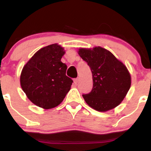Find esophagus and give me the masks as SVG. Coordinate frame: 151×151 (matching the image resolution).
Returning <instances> with one entry per match:
<instances>
[{"instance_id":"34e87169","label":"esophagus","mask_w":151,"mask_h":151,"mask_svg":"<svg viewBox=\"0 0 151 151\" xmlns=\"http://www.w3.org/2000/svg\"><path fill=\"white\" fill-rule=\"evenodd\" d=\"M79 78H77V79H74V83L75 84H78V82H79Z\"/></svg>"}]
</instances>
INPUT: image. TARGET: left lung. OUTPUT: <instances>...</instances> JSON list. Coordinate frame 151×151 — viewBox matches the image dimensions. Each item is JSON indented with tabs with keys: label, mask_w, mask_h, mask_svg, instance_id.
Listing matches in <instances>:
<instances>
[{
	"label": "left lung",
	"mask_w": 151,
	"mask_h": 151,
	"mask_svg": "<svg viewBox=\"0 0 151 151\" xmlns=\"http://www.w3.org/2000/svg\"><path fill=\"white\" fill-rule=\"evenodd\" d=\"M77 52L87 62L92 74V90L82 95L84 101L99 112L116 108L131 87V74L126 66L110 51L99 46L79 48Z\"/></svg>",
	"instance_id": "8db88e82"
}]
</instances>
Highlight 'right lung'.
I'll return each mask as SVG.
<instances>
[{
  "instance_id": "1",
  "label": "right lung",
  "mask_w": 151,
  "mask_h": 151,
  "mask_svg": "<svg viewBox=\"0 0 151 151\" xmlns=\"http://www.w3.org/2000/svg\"><path fill=\"white\" fill-rule=\"evenodd\" d=\"M63 47L52 44L40 49L24 65L20 74L22 89L35 105L53 109L62 103L73 81L66 76L67 65L61 62Z\"/></svg>"
}]
</instances>
